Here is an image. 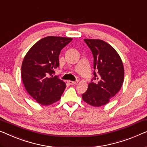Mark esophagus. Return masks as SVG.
I'll return each instance as SVG.
<instances>
[{"label": "esophagus", "instance_id": "obj_1", "mask_svg": "<svg viewBox=\"0 0 147 147\" xmlns=\"http://www.w3.org/2000/svg\"><path fill=\"white\" fill-rule=\"evenodd\" d=\"M78 81L76 80V81H71V80H68V82H69V84L71 85H74V84H76L78 83Z\"/></svg>", "mask_w": 147, "mask_h": 147}]
</instances>
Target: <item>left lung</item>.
Listing matches in <instances>:
<instances>
[{"instance_id": "left-lung-1", "label": "left lung", "mask_w": 147, "mask_h": 147, "mask_svg": "<svg viewBox=\"0 0 147 147\" xmlns=\"http://www.w3.org/2000/svg\"><path fill=\"white\" fill-rule=\"evenodd\" d=\"M94 57V78L82 100L92 106L100 107L109 102L122 86L124 67L114 48L101 39H84ZM93 80L96 83L92 82Z\"/></svg>"}]
</instances>
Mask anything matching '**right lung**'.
<instances>
[{
  "mask_svg": "<svg viewBox=\"0 0 147 147\" xmlns=\"http://www.w3.org/2000/svg\"><path fill=\"white\" fill-rule=\"evenodd\" d=\"M73 38L47 36L39 40L26 53L22 64L21 76L28 93L43 106L61 99L66 84L54 70L59 66V56Z\"/></svg>",
  "mask_w": 147,
  "mask_h": 147,
  "instance_id": "1",
  "label": "right lung"
}]
</instances>
